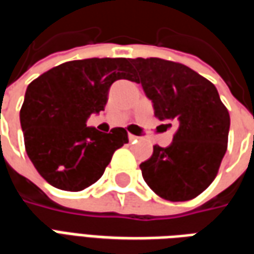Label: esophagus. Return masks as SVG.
I'll return each mask as SVG.
<instances>
[{
	"label": "esophagus",
	"mask_w": 254,
	"mask_h": 254,
	"mask_svg": "<svg viewBox=\"0 0 254 254\" xmlns=\"http://www.w3.org/2000/svg\"><path fill=\"white\" fill-rule=\"evenodd\" d=\"M127 137H129V141H130V143H134V141H137V136H134V134H130V133H129V136H127Z\"/></svg>",
	"instance_id": "esophagus-1"
}]
</instances>
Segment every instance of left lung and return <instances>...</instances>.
Here are the masks:
<instances>
[{
	"instance_id": "left-lung-1",
	"label": "left lung",
	"mask_w": 254,
	"mask_h": 254,
	"mask_svg": "<svg viewBox=\"0 0 254 254\" xmlns=\"http://www.w3.org/2000/svg\"><path fill=\"white\" fill-rule=\"evenodd\" d=\"M130 63L155 117L178 127L170 145H155L152 156L140 165L144 181L169 201L191 200L218 174L227 149L229 111L216 87L190 67L162 58Z\"/></svg>"
}]
</instances>
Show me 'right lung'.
Returning <instances> with one entry per match:
<instances>
[{
  "mask_svg": "<svg viewBox=\"0 0 254 254\" xmlns=\"http://www.w3.org/2000/svg\"><path fill=\"white\" fill-rule=\"evenodd\" d=\"M133 76L129 58H88L61 64L28 85L20 110L25 151L50 185L78 191L103 176L127 133L99 132L87 120L105 110L111 84Z\"/></svg>",
  "mask_w": 254,
  "mask_h": 254,
  "instance_id": "add662e5",
  "label": "right lung"
}]
</instances>
